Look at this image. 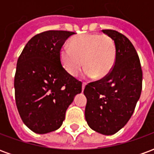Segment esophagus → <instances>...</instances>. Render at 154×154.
<instances>
[{
    "mask_svg": "<svg viewBox=\"0 0 154 154\" xmlns=\"http://www.w3.org/2000/svg\"><path fill=\"white\" fill-rule=\"evenodd\" d=\"M85 87H86V83H83V84H82V91L84 90Z\"/></svg>",
    "mask_w": 154,
    "mask_h": 154,
    "instance_id": "34e87169",
    "label": "esophagus"
}]
</instances>
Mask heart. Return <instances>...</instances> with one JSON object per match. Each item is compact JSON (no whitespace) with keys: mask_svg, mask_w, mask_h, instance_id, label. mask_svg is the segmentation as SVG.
I'll list each match as a JSON object with an SVG mask.
<instances>
[{"mask_svg":"<svg viewBox=\"0 0 154 154\" xmlns=\"http://www.w3.org/2000/svg\"><path fill=\"white\" fill-rule=\"evenodd\" d=\"M116 46L110 36L98 34H83L71 38L69 47L59 51L62 66L71 77H77L83 67L88 77L104 78L115 66Z\"/></svg>","mask_w":154,"mask_h":154,"instance_id":"1","label":"heart"}]
</instances>
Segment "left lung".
<instances>
[{
    "instance_id": "1",
    "label": "left lung",
    "mask_w": 154,
    "mask_h": 154,
    "mask_svg": "<svg viewBox=\"0 0 154 154\" xmlns=\"http://www.w3.org/2000/svg\"><path fill=\"white\" fill-rule=\"evenodd\" d=\"M102 32L116 44V63L108 76L85 87V118L94 131L112 135L134 113L142 91L143 73L139 57L129 38L112 29Z\"/></svg>"
}]
</instances>
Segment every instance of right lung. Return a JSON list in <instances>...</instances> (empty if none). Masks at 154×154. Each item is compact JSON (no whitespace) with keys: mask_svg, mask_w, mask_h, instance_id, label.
I'll use <instances>...</instances> for the list:
<instances>
[{"mask_svg":"<svg viewBox=\"0 0 154 154\" xmlns=\"http://www.w3.org/2000/svg\"><path fill=\"white\" fill-rule=\"evenodd\" d=\"M74 32L48 30L36 35L19 57L15 76L16 106L23 122L36 134L59 129L68 106L82 92V82L62 66L59 51Z\"/></svg>","mask_w":154,"mask_h":154,"instance_id":"right-lung-1","label":"right lung"}]
</instances>
